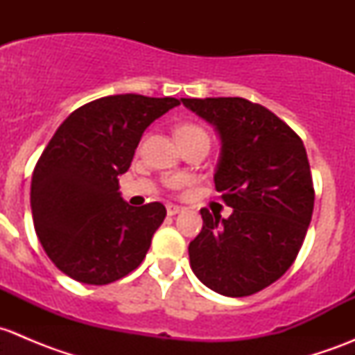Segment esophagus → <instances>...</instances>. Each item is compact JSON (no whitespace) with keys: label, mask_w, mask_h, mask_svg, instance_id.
<instances>
[{"label":"esophagus","mask_w":355,"mask_h":355,"mask_svg":"<svg viewBox=\"0 0 355 355\" xmlns=\"http://www.w3.org/2000/svg\"><path fill=\"white\" fill-rule=\"evenodd\" d=\"M182 211H184V207L177 206V204H168L166 206V213L170 214V216H175V214L182 213Z\"/></svg>","instance_id":"obj_1"}]
</instances>
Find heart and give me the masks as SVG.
Returning <instances> with one entry per match:
<instances>
[{"mask_svg":"<svg viewBox=\"0 0 355 355\" xmlns=\"http://www.w3.org/2000/svg\"><path fill=\"white\" fill-rule=\"evenodd\" d=\"M189 134H206L202 128L198 125H184V127L178 128V135H189Z\"/></svg>","mask_w":355,"mask_h":355,"instance_id":"b5f03b06","label":"heart"}]
</instances>
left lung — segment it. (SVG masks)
I'll return each mask as SVG.
<instances>
[{
	"instance_id": "obj_1",
	"label": "left lung",
	"mask_w": 355,
	"mask_h": 355,
	"mask_svg": "<svg viewBox=\"0 0 355 355\" xmlns=\"http://www.w3.org/2000/svg\"><path fill=\"white\" fill-rule=\"evenodd\" d=\"M182 103L220 135L214 185L234 209L227 220L200 209L202 230L189 244L191 268L221 295H252L292 266L306 239L314 207L306 148L284 120L244 98Z\"/></svg>"
}]
</instances>
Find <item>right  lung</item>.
Returning a JSON list of instances; mask_svg holds the SVG:
<instances>
[{"label": "right lung", "instance_id": "obj_1", "mask_svg": "<svg viewBox=\"0 0 355 355\" xmlns=\"http://www.w3.org/2000/svg\"><path fill=\"white\" fill-rule=\"evenodd\" d=\"M178 105L175 98L106 96L60 125L31 184L35 234L60 271L80 284L106 285L142 263L166 209L125 202L118 177L130 168L146 128Z\"/></svg>", "mask_w": 355, "mask_h": 355}]
</instances>
